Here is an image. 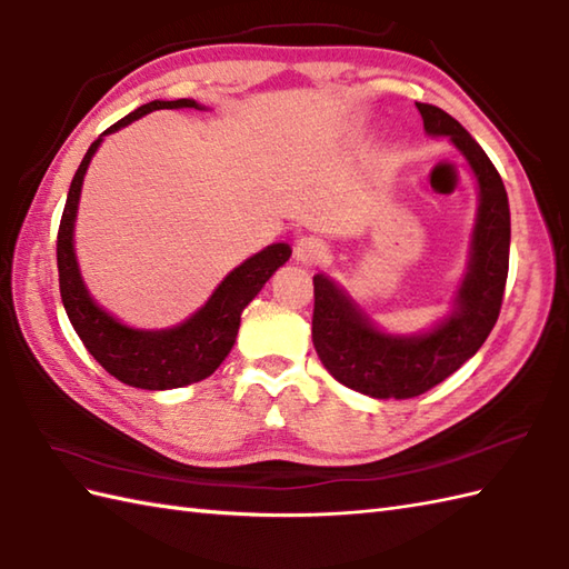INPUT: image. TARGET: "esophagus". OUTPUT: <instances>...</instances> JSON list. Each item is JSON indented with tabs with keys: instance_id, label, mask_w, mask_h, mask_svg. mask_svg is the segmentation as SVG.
Listing matches in <instances>:
<instances>
[{
	"instance_id": "obj_1",
	"label": "esophagus",
	"mask_w": 569,
	"mask_h": 569,
	"mask_svg": "<svg viewBox=\"0 0 569 569\" xmlns=\"http://www.w3.org/2000/svg\"><path fill=\"white\" fill-rule=\"evenodd\" d=\"M325 254H327L325 242L317 240V237H312V234L300 237V240L296 242V259L300 263H317L325 259Z\"/></svg>"
}]
</instances>
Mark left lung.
I'll return each instance as SVG.
<instances>
[{"label":"left lung","mask_w":569,"mask_h":569,"mask_svg":"<svg viewBox=\"0 0 569 569\" xmlns=\"http://www.w3.org/2000/svg\"><path fill=\"white\" fill-rule=\"evenodd\" d=\"M417 109L425 118L427 133L451 138L480 183L470 267L458 290L453 315L429 335L390 337L378 332L322 273L312 279V345L317 356L341 386L378 400L417 398L475 356L497 322L509 273V201L497 167L456 118L431 103H417Z\"/></svg>","instance_id":"1"}]
</instances>
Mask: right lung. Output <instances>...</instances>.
<instances>
[{
  "label": "right lung",
  "mask_w": 569,
  "mask_h": 569,
  "mask_svg": "<svg viewBox=\"0 0 569 569\" xmlns=\"http://www.w3.org/2000/svg\"><path fill=\"white\" fill-rule=\"evenodd\" d=\"M160 109H198V103L191 99L150 101L121 118L111 128H106L103 136L138 121L144 113ZM99 142L101 138L91 142V148L87 150L72 179L68 203H64L62 210L58 230V273L62 306L68 310L74 332L82 339L87 351L126 386L142 390H171L191 386V382L213 373L224 361V356L230 353L237 329H240L242 310L259 293L261 286L271 279L273 271L288 261L290 247L283 242L271 244L261 249L252 259L240 263L216 288V293L210 296L206 306L179 327L160 329V332H142V329H130L121 325L89 298L72 249L79 193H82L87 167Z\"/></svg>",
  "instance_id": "add662e5"
}]
</instances>
